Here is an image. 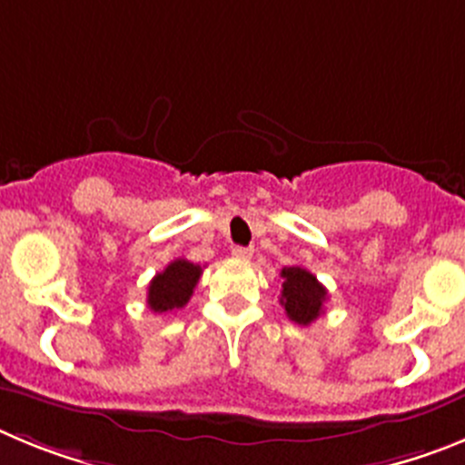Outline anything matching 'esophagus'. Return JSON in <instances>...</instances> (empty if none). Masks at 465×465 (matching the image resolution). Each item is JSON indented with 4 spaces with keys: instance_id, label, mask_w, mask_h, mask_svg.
<instances>
[{
    "instance_id": "esophagus-1",
    "label": "esophagus",
    "mask_w": 465,
    "mask_h": 465,
    "mask_svg": "<svg viewBox=\"0 0 465 465\" xmlns=\"http://www.w3.org/2000/svg\"><path fill=\"white\" fill-rule=\"evenodd\" d=\"M232 254L236 259H250L252 257V248H242V245H236V248L232 250Z\"/></svg>"
}]
</instances>
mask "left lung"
Instances as JSON below:
<instances>
[{"label": "left lung", "instance_id": "obj_1", "mask_svg": "<svg viewBox=\"0 0 465 465\" xmlns=\"http://www.w3.org/2000/svg\"><path fill=\"white\" fill-rule=\"evenodd\" d=\"M282 294L280 305L284 308L287 317L301 326H308L324 312L326 287L301 266H287L282 269Z\"/></svg>", "mask_w": 465, "mask_h": 465}]
</instances>
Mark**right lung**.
<instances>
[{
    "label": "right lung",
    "mask_w": 465,
    "mask_h": 465,
    "mask_svg": "<svg viewBox=\"0 0 465 465\" xmlns=\"http://www.w3.org/2000/svg\"><path fill=\"white\" fill-rule=\"evenodd\" d=\"M202 266L187 259H173L162 273L150 280L148 308L153 312H169L187 305L196 282L202 278Z\"/></svg>",
    "instance_id": "add662e5"
}]
</instances>
